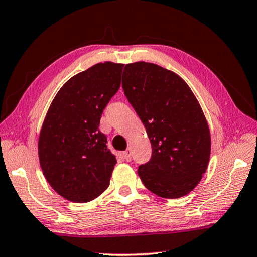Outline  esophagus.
Returning <instances> with one entry per match:
<instances>
[{"mask_svg": "<svg viewBox=\"0 0 257 257\" xmlns=\"http://www.w3.org/2000/svg\"><path fill=\"white\" fill-rule=\"evenodd\" d=\"M123 158L127 162H130V161H132V150H130V147H128V149L123 152Z\"/></svg>", "mask_w": 257, "mask_h": 257, "instance_id": "obj_1", "label": "esophagus"}]
</instances>
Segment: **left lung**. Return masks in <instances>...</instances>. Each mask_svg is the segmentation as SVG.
<instances>
[{
    "mask_svg": "<svg viewBox=\"0 0 257 257\" xmlns=\"http://www.w3.org/2000/svg\"><path fill=\"white\" fill-rule=\"evenodd\" d=\"M122 88L152 145L139 178L160 197L185 196L201 181L211 154L210 129L196 97L177 73L143 61L125 64Z\"/></svg>",
    "mask_w": 257,
    "mask_h": 257,
    "instance_id": "left-lung-1",
    "label": "left lung"
}]
</instances>
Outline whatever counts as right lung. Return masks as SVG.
<instances>
[{"instance_id": "add662e5", "label": "right lung", "mask_w": 257, "mask_h": 257, "mask_svg": "<svg viewBox=\"0 0 257 257\" xmlns=\"http://www.w3.org/2000/svg\"><path fill=\"white\" fill-rule=\"evenodd\" d=\"M123 64L97 63L70 78L55 95L38 138L46 180L68 201L86 203L108 185L116 163L99 132L103 110L120 88Z\"/></svg>"}]
</instances>
